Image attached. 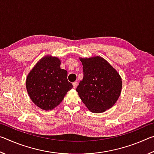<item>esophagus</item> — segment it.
<instances>
[{"label": "esophagus", "instance_id": "obj_1", "mask_svg": "<svg viewBox=\"0 0 154 154\" xmlns=\"http://www.w3.org/2000/svg\"><path fill=\"white\" fill-rule=\"evenodd\" d=\"M72 86H73L74 88H76L77 87V82H75L72 83Z\"/></svg>", "mask_w": 154, "mask_h": 154}]
</instances>
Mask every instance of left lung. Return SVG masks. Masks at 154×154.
<instances>
[{"mask_svg":"<svg viewBox=\"0 0 154 154\" xmlns=\"http://www.w3.org/2000/svg\"><path fill=\"white\" fill-rule=\"evenodd\" d=\"M79 60L83 64V78L76 91L91 112H105L115 105L120 96L122 77L102 57L96 56Z\"/></svg>","mask_w":154,"mask_h":154,"instance_id":"obj_1","label":"left lung"}]
</instances>
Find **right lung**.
I'll return each instance as SVG.
<instances>
[{
  "label": "right lung",
  "instance_id": "1",
  "mask_svg": "<svg viewBox=\"0 0 154 154\" xmlns=\"http://www.w3.org/2000/svg\"><path fill=\"white\" fill-rule=\"evenodd\" d=\"M58 57L46 55L37 62L27 75L26 86L35 105L43 110H52L72 88L67 71L60 69Z\"/></svg>",
  "mask_w": 154,
  "mask_h": 154
}]
</instances>
